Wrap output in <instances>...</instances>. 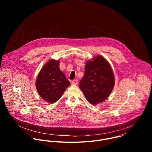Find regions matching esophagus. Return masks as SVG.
<instances>
[{"instance_id":"1","label":"esophagus","mask_w":152,"mask_h":152,"mask_svg":"<svg viewBox=\"0 0 152 152\" xmlns=\"http://www.w3.org/2000/svg\"><path fill=\"white\" fill-rule=\"evenodd\" d=\"M72 83L73 85H77L78 83V81L77 80H73L72 81Z\"/></svg>"}]
</instances>
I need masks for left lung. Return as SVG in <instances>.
Here are the masks:
<instances>
[{
    "mask_svg": "<svg viewBox=\"0 0 152 152\" xmlns=\"http://www.w3.org/2000/svg\"><path fill=\"white\" fill-rule=\"evenodd\" d=\"M114 77L110 64L102 56L88 61L79 87L86 100L92 104L103 102L114 86Z\"/></svg>",
    "mask_w": 152,
    "mask_h": 152,
    "instance_id": "left-lung-1",
    "label": "left lung"
}]
</instances>
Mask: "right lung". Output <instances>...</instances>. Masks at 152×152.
<instances>
[{
  "instance_id": "1",
  "label": "right lung",
  "mask_w": 152,
  "mask_h": 152,
  "mask_svg": "<svg viewBox=\"0 0 152 152\" xmlns=\"http://www.w3.org/2000/svg\"><path fill=\"white\" fill-rule=\"evenodd\" d=\"M35 85L42 99L48 103H53L59 99L70 82L59 70V61L52 59L41 69Z\"/></svg>"
}]
</instances>
